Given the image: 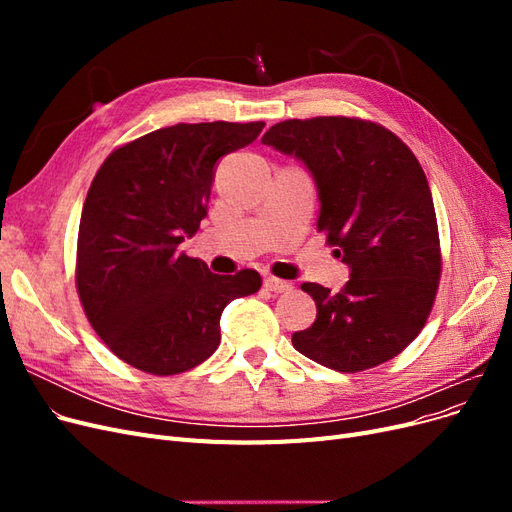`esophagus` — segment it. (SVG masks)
<instances>
[{
  "label": "esophagus",
  "mask_w": 512,
  "mask_h": 512,
  "mask_svg": "<svg viewBox=\"0 0 512 512\" xmlns=\"http://www.w3.org/2000/svg\"><path fill=\"white\" fill-rule=\"evenodd\" d=\"M265 288L267 290H271V292H288V290H292V284L290 282H286V280H280V277H273V275H269V277H265Z\"/></svg>",
  "instance_id": "esophagus-1"
}]
</instances>
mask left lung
Returning a JSON list of instances; mask_svg holds the SVG:
<instances>
[{
  "mask_svg": "<svg viewBox=\"0 0 512 512\" xmlns=\"http://www.w3.org/2000/svg\"><path fill=\"white\" fill-rule=\"evenodd\" d=\"M262 145L309 170L320 200L316 228L350 269L337 294L301 286L316 301V320L292 335L294 350L344 374L393 359L425 327L442 269L421 164L391 130L350 117L275 123Z\"/></svg>",
  "mask_w": 512,
  "mask_h": 512,
  "instance_id": "obj_1",
  "label": "left lung"
}]
</instances>
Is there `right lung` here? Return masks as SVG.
<instances>
[{
	"mask_svg": "<svg viewBox=\"0 0 512 512\" xmlns=\"http://www.w3.org/2000/svg\"><path fill=\"white\" fill-rule=\"evenodd\" d=\"M252 123H177L115 149L87 192L76 288L102 342L153 376L188 371L220 346V316L262 280L252 269L215 275L179 243L207 215L215 168L254 143Z\"/></svg>",
	"mask_w": 512,
	"mask_h": 512,
	"instance_id": "obj_1",
	"label": "right lung"
}]
</instances>
